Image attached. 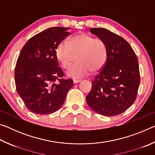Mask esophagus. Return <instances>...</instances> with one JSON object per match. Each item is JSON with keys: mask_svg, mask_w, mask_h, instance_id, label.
<instances>
[{"mask_svg": "<svg viewBox=\"0 0 155 155\" xmlns=\"http://www.w3.org/2000/svg\"><path fill=\"white\" fill-rule=\"evenodd\" d=\"M81 81V80H80V79H74V80H73V82H74V83H80Z\"/></svg>", "mask_w": 155, "mask_h": 155, "instance_id": "obj_1", "label": "esophagus"}]
</instances>
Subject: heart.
<instances>
[{"mask_svg": "<svg viewBox=\"0 0 155 155\" xmlns=\"http://www.w3.org/2000/svg\"><path fill=\"white\" fill-rule=\"evenodd\" d=\"M57 59L64 68L78 60L67 71L69 77L78 78L85 77L90 71L96 72L105 64L107 57L106 43L89 34L81 33L72 36L68 43L62 41L55 51Z\"/></svg>", "mask_w": 155, "mask_h": 155, "instance_id": "heart-1", "label": "heart"}]
</instances>
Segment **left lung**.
Listing matches in <instances>:
<instances>
[{"mask_svg":"<svg viewBox=\"0 0 155 155\" xmlns=\"http://www.w3.org/2000/svg\"><path fill=\"white\" fill-rule=\"evenodd\" d=\"M90 31L106 43L107 57L92 81L86 101L97 114L115 116L127 111L137 98L140 83L137 57L120 35L104 28H91Z\"/></svg>","mask_w":155,"mask_h":155,"instance_id":"1","label":"left lung"}]
</instances>
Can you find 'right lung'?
I'll return each instance as SVG.
<instances>
[{
  "instance_id": "obj_1",
  "label": "right lung",
  "mask_w": 155,
  "mask_h": 155,
  "mask_svg": "<svg viewBox=\"0 0 155 155\" xmlns=\"http://www.w3.org/2000/svg\"><path fill=\"white\" fill-rule=\"evenodd\" d=\"M69 28L51 27L34 35L18 58L14 73L16 91L27 108L36 114L59 110L74 85L72 79L64 78L55 54L57 46L70 34Z\"/></svg>"
}]
</instances>
